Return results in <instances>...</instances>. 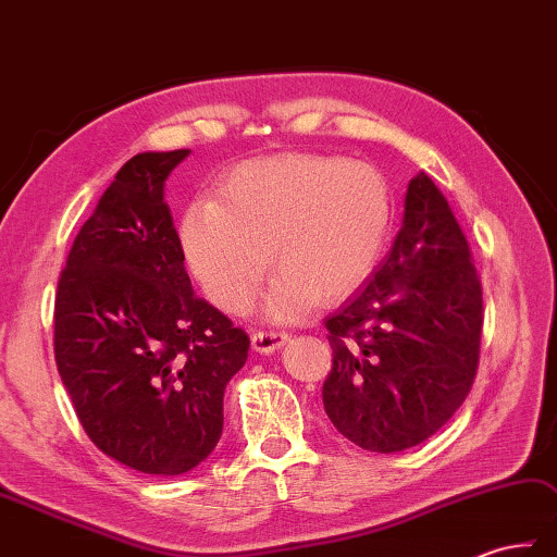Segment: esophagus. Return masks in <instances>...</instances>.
I'll use <instances>...</instances> for the list:
<instances>
[{
    "label": "esophagus",
    "instance_id": "34e87169",
    "mask_svg": "<svg viewBox=\"0 0 557 557\" xmlns=\"http://www.w3.org/2000/svg\"><path fill=\"white\" fill-rule=\"evenodd\" d=\"M288 333L286 331H276V329H259L252 333V348L257 352H276L281 345H286Z\"/></svg>",
    "mask_w": 557,
    "mask_h": 557
}]
</instances>
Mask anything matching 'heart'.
Here are the masks:
<instances>
[{"label": "heart", "mask_w": 557, "mask_h": 557, "mask_svg": "<svg viewBox=\"0 0 557 557\" xmlns=\"http://www.w3.org/2000/svg\"><path fill=\"white\" fill-rule=\"evenodd\" d=\"M393 221L391 185L367 162L331 154H274L226 171L216 195L183 209L185 264L219 310L252 305L271 262L269 319H293L314 300L348 298L372 274Z\"/></svg>", "instance_id": "1"}]
</instances>
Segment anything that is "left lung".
<instances>
[{
	"mask_svg": "<svg viewBox=\"0 0 557 557\" xmlns=\"http://www.w3.org/2000/svg\"><path fill=\"white\" fill-rule=\"evenodd\" d=\"M472 252L424 171L405 195L403 228L374 276L324 324L333 367L324 410L369 453L434 436L472 388L484 298Z\"/></svg>",
	"mask_w": 557,
	"mask_h": 557,
	"instance_id": "left-lung-1",
	"label": "left lung"
}]
</instances>
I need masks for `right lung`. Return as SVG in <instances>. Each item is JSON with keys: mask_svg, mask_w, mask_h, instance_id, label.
<instances>
[{"mask_svg": "<svg viewBox=\"0 0 557 557\" xmlns=\"http://www.w3.org/2000/svg\"><path fill=\"white\" fill-rule=\"evenodd\" d=\"M190 150L119 169L73 240L54 300V360L85 434L145 474L205 462L224 429V391L250 338L197 298L164 181Z\"/></svg>", "mask_w": 557, "mask_h": 557, "instance_id": "right-lung-1", "label": "right lung"}]
</instances>
